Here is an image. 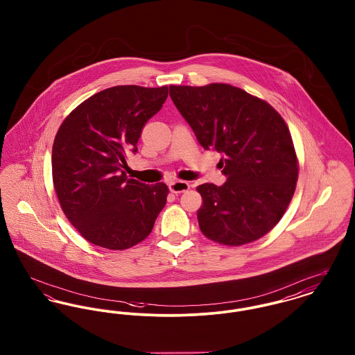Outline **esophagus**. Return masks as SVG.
Returning a JSON list of instances; mask_svg holds the SVG:
<instances>
[{
	"label": "esophagus",
	"instance_id": "esophagus-1",
	"mask_svg": "<svg viewBox=\"0 0 355 355\" xmlns=\"http://www.w3.org/2000/svg\"><path fill=\"white\" fill-rule=\"evenodd\" d=\"M168 189H170V191L177 194V193H184V191L189 190L190 185L187 181H174V182L168 184Z\"/></svg>",
	"mask_w": 355,
	"mask_h": 355
}]
</instances>
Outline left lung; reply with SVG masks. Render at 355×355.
Here are the masks:
<instances>
[{
  "mask_svg": "<svg viewBox=\"0 0 355 355\" xmlns=\"http://www.w3.org/2000/svg\"><path fill=\"white\" fill-rule=\"evenodd\" d=\"M170 98L204 148H214L228 177L197 191L200 230L214 243L239 247L266 236L291 202L299 161L291 132L266 101L230 84L170 85Z\"/></svg>",
  "mask_w": 355,
  "mask_h": 355,
  "instance_id": "left-lung-1",
  "label": "left lung"
}]
</instances>
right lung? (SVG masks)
Listing matches in <instances>:
<instances>
[{
    "label": "right lung",
    "instance_id": "obj_1",
    "mask_svg": "<svg viewBox=\"0 0 355 355\" xmlns=\"http://www.w3.org/2000/svg\"><path fill=\"white\" fill-rule=\"evenodd\" d=\"M167 85H116L85 99L59 127L52 180L68 221L98 247L122 250L144 241L166 204L164 182L127 178L128 153L166 101Z\"/></svg>",
    "mask_w": 355,
    "mask_h": 355
}]
</instances>
